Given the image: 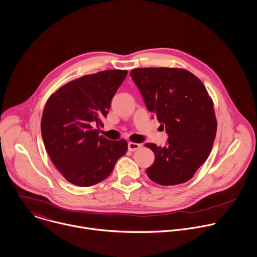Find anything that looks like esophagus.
Returning <instances> with one entry per match:
<instances>
[{
	"instance_id": "34e87169",
	"label": "esophagus",
	"mask_w": 257,
	"mask_h": 257,
	"mask_svg": "<svg viewBox=\"0 0 257 257\" xmlns=\"http://www.w3.org/2000/svg\"><path fill=\"white\" fill-rule=\"evenodd\" d=\"M141 148V145L136 142H129L128 143V151L130 152H135Z\"/></svg>"
}]
</instances>
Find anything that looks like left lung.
<instances>
[{"instance_id":"8db88e82","label":"left lung","mask_w":257,"mask_h":257,"mask_svg":"<svg viewBox=\"0 0 257 257\" xmlns=\"http://www.w3.org/2000/svg\"><path fill=\"white\" fill-rule=\"evenodd\" d=\"M130 75L169 135L163 148L144 144L155 154L146 174L164 186L189 181L208 158L216 134L213 101L205 86L181 68H137Z\"/></svg>"}]
</instances>
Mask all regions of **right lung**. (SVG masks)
I'll use <instances>...</instances> for the list:
<instances>
[{
	"mask_svg": "<svg viewBox=\"0 0 257 257\" xmlns=\"http://www.w3.org/2000/svg\"><path fill=\"white\" fill-rule=\"evenodd\" d=\"M127 70H105L72 80L53 93L44 108L42 135L58 171L72 184L88 187L101 182L128 150L125 139L108 140L102 126Z\"/></svg>",
	"mask_w": 257,
	"mask_h": 257,
	"instance_id": "obj_1",
	"label": "right lung"
}]
</instances>
